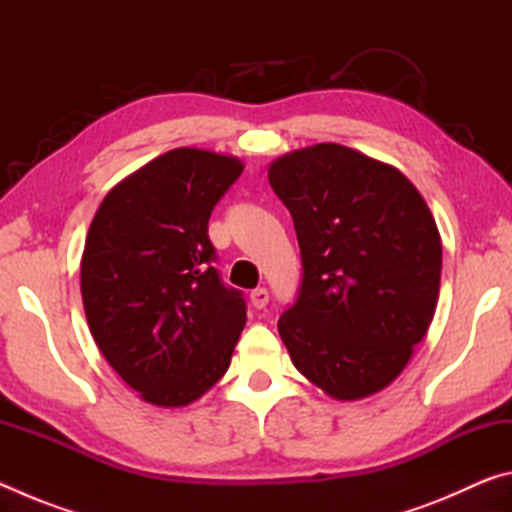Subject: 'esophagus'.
Wrapping results in <instances>:
<instances>
[{
  "label": "esophagus",
  "instance_id": "34e87169",
  "mask_svg": "<svg viewBox=\"0 0 512 512\" xmlns=\"http://www.w3.org/2000/svg\"><path fill=\"white\" fill-rule=\"evenodd\" d=\"M250 302H253L255 309H264L268 305V291L264 287L255 289L253 293H250Z\"/></svg>",
  "mask_w": 512,
  "mask_h": 512
}]
</instances>
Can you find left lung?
I'll return each instance as SVG.
<instances>
[{
  "label": "left lung",
  "mask_w": 512,
  "mask_h": 512,
  "mask_svg": "<svg viewBox=\"0 0 512 512\" xmlns=\"http://www.w3.org/2000/svg\"><path fill=\"white\" fill-rule=\"evenodd\" d=\"M302 255L298 300L277 320L293 366L341 402L379 393L436 314L443 244L393 164L325 142L268 167Z\"/></svg>",
  "instance_id": "8db88e82"
}]
</instances>
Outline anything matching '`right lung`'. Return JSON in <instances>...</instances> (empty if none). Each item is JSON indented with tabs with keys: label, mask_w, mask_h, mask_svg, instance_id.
I'll use <instances>...</instances> for the list:
<instances>
[{
	"label": "right lung",
	"mask_w": 512,
	"mask_h": 512,
	"mask_svg": "<svg viewBox=\"0 0 512 512\" xmlns=\"http://www.w3.org/2000/svg\"><path fill=\"white\" fill-rule=\"evenodd\" d=\"M241 171L235 155L173 149L112 187L90 223L85 318L112 370L144 402L192 404L230 366L246 302L212 266L207 221Z\"/></svg>",
	"instance_id": "1"
}]
</instances>
